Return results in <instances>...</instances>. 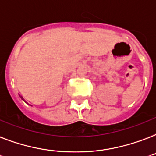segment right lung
<instances>
[{
    "label": "right lung",
    "mask_w": 156,
    "mask_h": 156,
    "mask_svg": "<svg viewBox=\"0 0 156 156\" xmlns=\"http://www.w3.org/2000/svg\"><path fill=\"white\" fill-rule=\"evenodd\" d=\"M21 97V99H22V100H23V101H24V100H23V97Z\"/></svg>",
    "instance_id": "right-lung-1"
}]
</instances>
